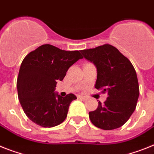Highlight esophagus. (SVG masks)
Masks as SVG:
<instances>
[{
  "label": "esophagus",
  "instance_id": "esophagus-1",
  "mask_svg": "<svg viewBox=\"0 0 154 154\" xmlns=\"http://www.w3.org/2000/svg\"><path fill=\"white\" fill-rule=\"evenodd\" d=\"M79 99L81 100H86V97H84V96H79Z\"/></svg>",
  "mask_w": 154,
  "mask_h": 154
}]
</instances>
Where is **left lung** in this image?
Segmentation results:
<instances>
[{
  "instance_id": "8db88e82",
  "label": "left lung",
  "mask_w": 154,
  "mask_h": 154,
  "mask_svg": "<svg viewBox=\"0 0 154 154\" xmlns=\"http://www.w3.org/2000/svg\"><path fill=\"white\" fill-rule=\"evenodd\" d=\"M80 51L97 67L95 88L107 95L103 104L99 101L97 110L89 112L90 121L101 129L119 128L134 112L140 95L133 65L116 47L110 44Z\"/></svg>"
}]
</instances>
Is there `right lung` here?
Masks as SVG:
<instances>
[{"instance_id": "right-lung-1", "label": "right lung", "mask_w": 154, "mask_h": 154, "mask_svg": "<svg viewBox=\"0 0 154 154\" xmlns=\"http://www.w3.org/2000/svg\"><path fill=\"white\" fill-rule=\"evenodd\" d=\"M80 51H66L51 44H43L26 55L21 64L17 89L18 97L26 116L44 128L62 123L68 107L77 97L69 93L62 97L54 90L68 68L79 59Z\"/></svg>"}]
</instances>
